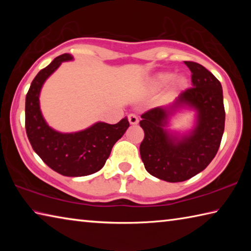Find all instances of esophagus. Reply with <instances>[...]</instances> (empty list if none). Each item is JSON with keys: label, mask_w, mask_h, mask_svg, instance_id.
<instances>
[{"label": "esophagus", "mask_w": 251, "mask_h": 251, "mask_svg": "<svg viewBox=\"0 0 251 251\" xmlns=\"http://www.w3.org/2000/svg\"><path fill=\"white\" fill-rule=\"evenodd\" d=\"M128 122L130 123L131 125H136L138 123V117L135 114H129L128 115Z\"/></svg>", "instance_id": "34e87169"}]
</instances>
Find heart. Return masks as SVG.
I'll list each match as a JSON object with an SVG mask.
<instances>
[{
	"mask_svg": "<svg viewBox=\"0 0 251 251\" xmlns=\"http://www.w3.org/2000/svg\"><path fill=\"white\" fill-rule=\"evenodd\" d=\"M174 78V75L172 73H168V72H165V73H160L158 75H156L155 77V83L158 86H164V85L168 84L171 80ZM174 85L175 87L178 88V90H181L187 85V79L182 76H178L175 79H174Z\"/></svg>",
	"mask_w": 251,
	"mask_h": 251,
	"instance_id": "obj_1",
	"label": "heart"
}]
</instances>
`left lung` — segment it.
<instances>
[{
  "label": "left lung",
  "instance_id": "obj_1",
  "mask_svg": "<svg viewBox=\"0 0 251 251\" xmlns=\"http://www.w3.org/2000/svg\"><path fill=\"white\" fill-rule=\"evenodd\" d=\"M192 72V85L180 93L169 107L147 110L139 122L144 129L141 157L151 175L169 182H179L202 172L217 154L225 129L223 88L209 71L196 62L185 61ZM198 110V125L188 136L174 139L163 128L169 114L178 105Z\"/></svg>",
  "mask_w": 251,
  "mask_h": 251
}]
</instances>
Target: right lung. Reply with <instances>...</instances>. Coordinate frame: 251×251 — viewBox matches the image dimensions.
I'll return each mask as SVG.
<instances>
[{"instance_id":"obj_1","label":"right lung","mask_w":251,"mask_h":251,"mask_svg":"<svg viewBox=\"0 0 251 251\" xmlns=\"http://www.w3.org/2000/svg\"><path fill=\"white\" fill-rule=\"evenodd\" d=\"M72 58L67 53L59 55L33 79L25 99V129L34 151L50 168L63 176L80 177L103 168L114 144L124 135L129 123L127 118L114 125L100 122L72 134L58 133L46 124L39 101L42 85L62 62Z\"/></svg>"}]
</instances>
